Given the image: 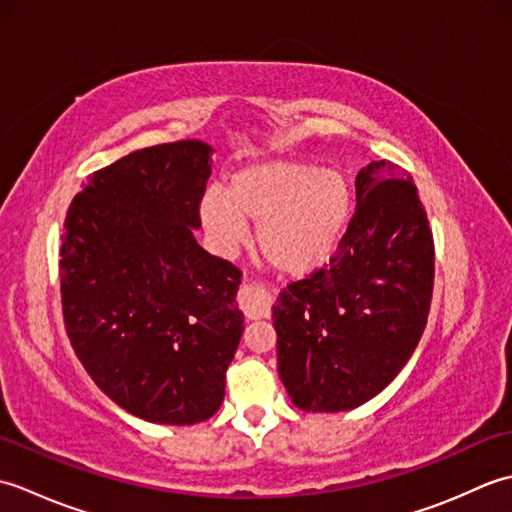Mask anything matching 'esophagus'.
<instances>
[{"label":"esophagus","instance_id":"obj_1","mask_svg":"<svg viewBox=\"0 0 512 512\" xmlns=\"http://www.w3.org/2000/svg\"><path fill=\"white\" fill-rule=\"evenodd\" d=\"M237 303L246 314V319H262L270 314V303H273V299H270L266 290L253 284V281H244V284L239 286Z\"/></svg>","mask_w":512,"mask_h":512}]
</instances>
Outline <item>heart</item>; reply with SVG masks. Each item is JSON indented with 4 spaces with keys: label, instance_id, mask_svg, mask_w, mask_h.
Wrapping results in <instances>:
<instances>
[{
    "label": "heart",
    "instance_id": "b5f03b06",
    "mask_svg": "<svg viewBox=\"0 0 512 512\" xmlns=\"http://www.w3.org/2000/svg\"><path fill=\"white\" fill-rule=\"evenodd\" d=\"M352 187L339 169L273 160L235 173L226 195L209 191L200 213L213 242L228 250L257 224V246L288 275L323 266L339 246L352 215Z\"/></svg>",
    "mask_w": 512,
    "mask_h": 512
}]
</instances>
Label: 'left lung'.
<instances>
[{"label":"left lung","mask_w":512,"mask_h":512,"mask_svg":"<svg viewBox=\"0 0 512 512\" xmlns=\"http://www.w3.org/2000/svg\"><path fill=\"white\" fill-rule=\"evenodd\" d=\"M436 250L411 176L389 160L356 176V211L330 264L273 306L277 367L303 411H347L396 378L427 325Z\"/></svg>","instance_id":"1"}]
</instances>
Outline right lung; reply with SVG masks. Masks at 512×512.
Here are the masks:
<instances>
[{
    "mask_svg": "<svg viewBox=\"0 0 512 512\" xmlns=\"http://www.w3.org/2000/svg\"><path fill=\"white\" fill-rule=\"evenodd\" d=\"M209 176L202 140L138 149L94 171L63 222L68 339L103 394L149 422L211 418L244 332L242 270L193 237Z\"/></svg>",
    "mask_w": 512,
    "mask_h": 512,
    "instance_id": "obj_1",
    "label": "right lung"
}]
</instances>
